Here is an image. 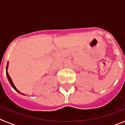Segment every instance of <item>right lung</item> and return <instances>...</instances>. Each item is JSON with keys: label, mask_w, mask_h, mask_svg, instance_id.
Returning <instances> with one entry per match:
<instances>
[{"label": "right lung", "mask_w": 125, "mask_h": 125, "mask_svg": "<svg viewBox=\"0 0 125 125\" xmlns=\"http://www.w3.org/2000/svg\"><path fill=\"white\" fill-rule=\"evenodd\" d=\"M8 66H9V62H7V67H6V75H7V78H8L10 84L11 86H12V88H14V89H15V91H17V92H18L19 93H20V94H22V93H21V92H19V91L18 90H17V89H16V88H15V86H14V83H13L12 81V79H11L8 73H7V68H8ZM23 94V95H24V94Z\"/></svg>", "instance_id": "1"}]
</instances>
